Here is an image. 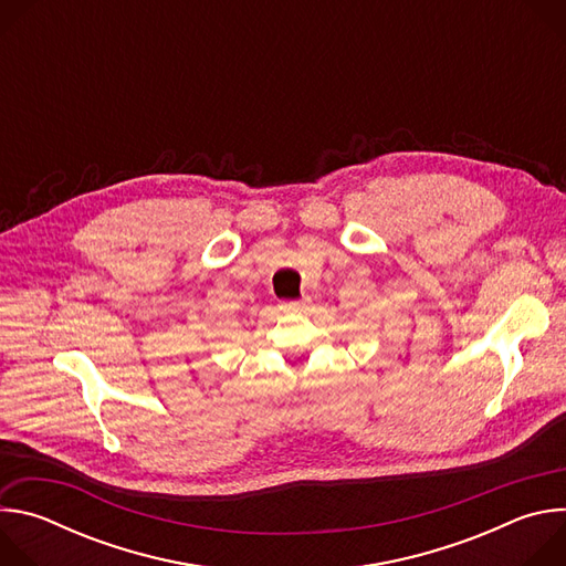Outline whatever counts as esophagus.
<instances>
[{"label": "esophagus", "instance_id": "obj_1", "mask_svg": "<svg viewBox=\"0 0 566 566\" xmlns=\"http://www.w3.org/2000/svg\"><path fill=\"white\" fill-rule=\"evenodd\" d=\"M311 304V297H302V300H291V302H284V311L289 313H300V311H306Z\"/></svg>", "mask_w": 566, "mask_h": 566}]
</instances>
